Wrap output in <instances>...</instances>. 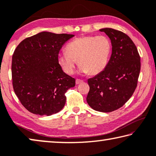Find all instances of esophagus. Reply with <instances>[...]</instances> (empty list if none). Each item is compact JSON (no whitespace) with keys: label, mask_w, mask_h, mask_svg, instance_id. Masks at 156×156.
<instances>
[{"label":"esophagus","mask_w":156,"mask_h":156,"mask_svg":"<svg viewBox=\"0 0 156 156\" xmlns=\"http://www.w3.org/2000/svg\"><path fill=\"white\" fill-rule=\"evenodd\" d=\"M83 80H80V79H76V84H80V83H83Z\"/></svg>","instance_id":"1"}]
</instances>
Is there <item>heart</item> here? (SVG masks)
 <instances>
[{
    "mask_svg": "<svg viewBox=\"0 0 156 156\" xmlns=\"http://www.w3.org/2000/svg\"><path fill=\"white\" fill-rule=\"evenodd\" d=\"M66 52L58 55V64L69 75L75 71L78 61L79 71L97 75L107 66L111 52V43L105 36H85L70 42Z\"/></svg>",
    "mask_w": 156,
    "mask_h": 156,
    "instance_id": "b5f03b06",
    "label": "heart"
}]
</instances>
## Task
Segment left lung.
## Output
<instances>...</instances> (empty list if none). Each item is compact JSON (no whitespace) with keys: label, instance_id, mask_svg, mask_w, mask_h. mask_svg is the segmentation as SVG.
Here are the masks:
<instances>
[{"label":"left lung","instance_id":"1","mask_svg":"<svg viewBox=\"0 0 156 156\" xmlns=\"http://www.w3.org/2000/svg\"><path fill=\"white\" fill-rule=\"evenodd\" d=\"M110 38L112 53L104 70L87 80V104L92 108L108 113L124 105L137 85L141 62L137 48L131 38L118 30H99Z\"/></svg>","mask_w":156,"mask_h":156}]
</instances>
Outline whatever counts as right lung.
<instances>
[{
  "label": "right lung",
  "instance_id": "right-lung-1",
  "mask_svg": "<svg viewBox=\"0 0 156 156\" xmlns=\"http://www.w3.org/2000/svg\"><path fill=\"white\" fill-rule=\"evenodd\" d=\"M73 34L43 31L25 38L16 48L12 59L13 89L29 112L51 115L64 108L65 93L76 85L58 64L62 45Z\"/></svg>",
  "mask_w": 156,
  "mask_h": 156
}]
</instances>
